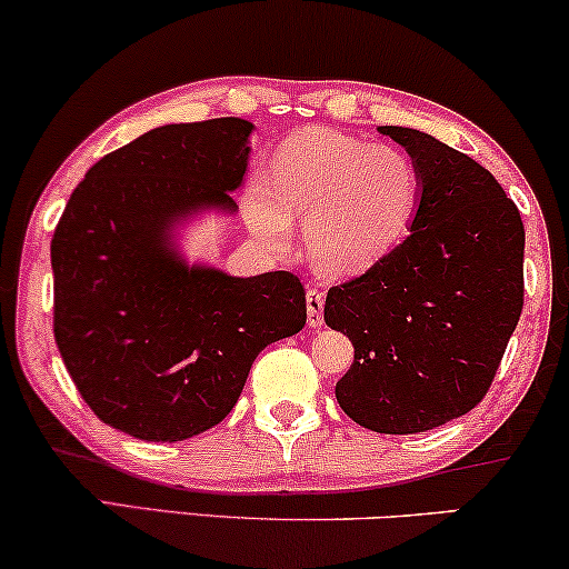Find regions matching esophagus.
<instances>
[{"instance_id":"34e87169","label":"esophagus","mask_w":569,"mask_h":569,"mask_svg":"<svg viewBox=\"0 0 569 569\" xmlns=\"http://www.w3.org/2000/svg\"><path fill=\"white\" fill-rule=\"evenodd\" d=\"M307 319H309V327L325 325V291L322 288H309L307 291Z\"/></svg>"}]
</instances>
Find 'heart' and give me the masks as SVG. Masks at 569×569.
Masks as SVG:
<instances>
[{"label": "heart", "instance_id": "b5f03b06", "mask_svg": "<svg viewBox=\"0 0 569 569\" xmlns=\"http://www.w3.org/2000/svg\"><path fill=\"white\" fill-rule=\"evenodd\" d=\"M420 196V170L402 149L307 128L278 149L270 186L252 190L250 223L268 244L283 247L299 219L315 266L356 276L407 234Z\"/></svg>", "mask_w": 569, "mask_h": 569}]
</instances>
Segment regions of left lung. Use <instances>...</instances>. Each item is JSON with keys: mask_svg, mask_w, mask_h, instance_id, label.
<instances>
[{"mask_svg": "<svg viewBox=\"0 0 569 569\" xmlns=\"http://www.w3.org/2000/svg\"><path fill=\"white\" fill-rule=\"evenodd\" d=\"M379 131L418 164L420 206L395 250L327 291L325 322L356 348L335 387L342 412L376 433L407 436L485 399L521 319L526 231L475 159L415 128Z\"/></svg>", "mask_w": 569, "mask_h": 569, "instance_id": "left-lung-1", "label": "left lung"}]
</instances>
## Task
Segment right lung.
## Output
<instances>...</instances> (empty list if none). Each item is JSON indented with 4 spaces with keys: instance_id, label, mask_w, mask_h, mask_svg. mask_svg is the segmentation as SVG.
<instances>
[{
    "instance_id": "obj_1",
    "label": "right lung",
    "mask_w": 569,
    "mask_h": 569,
    "mask_svg": "<svg viewBox=\"0 0 569 569\" xmlns=\"http://www.w3.org/2000/svg\"><path fill=\"white\" fill-rule=\"evenodd\" d=\"M250 131L239 118L154 128L92 164L56 223V346L90 410L139 441L219 426L260 350L307 325L293 273L231 278L167 247L178 216L234 211Z\"/></svg>"
}]
</instances>
